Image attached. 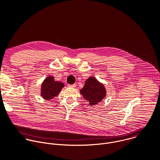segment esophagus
I'll use <instances>...</instances> for the list:
<instances>
[{"label": "esophagus", "mask_w": 160, "mask_h": 160, "mask_svg": "<svg viewBox=\"0 0 160 160\" xmlns=\"http://www.w3.org/2000/svg\"><path fill=\"white\" fill-rule=\"evenodd\" d=\"M68 86L69 87H72V88H74V87H76V85H75V84H73V85H68Z\"/></svg>", "instance_id": "34e87169"}]
</instances>
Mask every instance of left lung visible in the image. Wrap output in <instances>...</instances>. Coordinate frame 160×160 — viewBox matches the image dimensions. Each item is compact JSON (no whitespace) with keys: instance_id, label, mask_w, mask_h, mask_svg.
I'll use <instances>...</instances> for the list:
<instances>
[{"instance_id":"8db88e82","label":"left lung","mask_w":160,"mask_h":160,"mask_svg":"<svg viewBox=\"0 0 160 160\" xmlns=\"http://www.w3.org/2000/svg\"><path fill=\"white\" fill-rule=\"evenodd\" d=\"M80 94L90 106H94L101 102L106 96V90L103 83L95 77H90L86 80L85 85L80 90Z\"/></svg>"}]
</instances>
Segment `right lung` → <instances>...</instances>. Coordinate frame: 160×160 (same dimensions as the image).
Instances as JSON below:
<instances>
[{"label":"right lung","instance_id":"add662e5","mask_svg":"<svg viewBox=\"0 0 160 160\" xmlns=\"http://www.w3.org/2000/svg\"><path fill=\"white\" fill-rule=\"evenodd\" d=\"M64 87V83L56 81L54 77H48L44 79L41 85V96L44 99L51 100L59 94Z\"/></svg>","mask_w":160,"mask_h":160}]
</instances>
